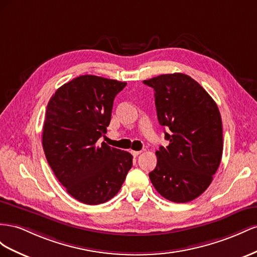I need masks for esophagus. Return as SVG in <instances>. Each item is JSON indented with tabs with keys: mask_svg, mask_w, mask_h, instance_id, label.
<instances>
[{
	"mask_svg": "<svg viewBox=\"0 0 257 257\" xmlns=\"http://www.w3.org/2000/svg\"><path fill=\"white\" fill-rule=\"evenodd\" d=\"M141 153H142L141 151H131V154H133V155H134L135 157H137V156L140 155Z\"/></svg>",
	"mask_w": 257,
	"mask_h": 257,
	"instance_id": "34e87169",
	"label": "esophagus"
}]
</instances>
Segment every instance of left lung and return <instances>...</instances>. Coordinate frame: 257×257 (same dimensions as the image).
<instances>
[{
    "label": "left lung",
    "mask_w": 257,
    "mask_h": 257,
    "mask_svg": "<svg viewBox=\"0 0 257 257\" xmlns=\"http://www.w3.org/2000/svg\"><path fill=\"white\" fill-rule=\"evenodd\" d=\"M154 88L158 121L169 145L156 151L157 165L150 179L172 202L194 200L213 180L223 154L218 107L195 79L182 73L143 80Z\"/></svg>",
    "instance_id": "1"
}]
</instances>
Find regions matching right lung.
<instances>
[{
  "instance_id": "add662e5",
  "label": "right lung",
  "mask_w": 257,
  "mask_h": 257,
  "mask_svg": "<svg viewBox=\"0 0 257 257\" xmlns=\"http://www.w3.org/2000/svg\"><path fill=\"white\" fill-rule=\"evenodd\" d=\"M127 83L82 75L58 88L43 126V149L56 178L76 200L104 203L119 192L133 167L130 153L111 148L106 134L113 101Z\"/></svg>"
}]
</instances>
